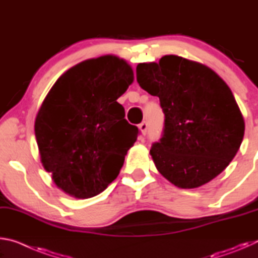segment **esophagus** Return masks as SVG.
<instances>
[{"instance_id": "obj_1", "label": "esophagus", "mask_w": 258, "mask_h": 258, "mask_svg": "<svg viewBox=\"0 0 258 258\" xmlns=\"http://www.w3.org/2000/svg\"><path fill=\"white\" fill-rule=\"evenodd\" d=\"M139 128H140V131H141L143 135H146L147 134V130H148L147 121H142L141 124H139Z\"/></svg>"}]
</instances>
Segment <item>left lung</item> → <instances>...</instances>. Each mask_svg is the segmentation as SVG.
<instances>
[{
    "label": "left lung",
    "instance_id": "8db88e82",
    "mask_svg": "<svg viewBox=\"0 0 258 258\" xmlns=\"http://www.w3.org/2000/svg\"><path fill=\"white\" fill-rule=\"evenodd\" d=\"M137 81L159 98L165 115L163 134L150 149L161 175L192 189L223 172L244 134L243 117L226 83L211 68L177 55L139 63Z\"/></svg>",
    "mask_w": 258,
    "mask_h": 258
}]
</instances>
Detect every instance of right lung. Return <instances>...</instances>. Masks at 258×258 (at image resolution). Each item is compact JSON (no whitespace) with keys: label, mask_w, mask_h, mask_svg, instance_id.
<instances>
[{"label":"right lung","mask_w":258,"mask_h":258,"mask_svg":"<svg viewBox=\"0 0 258 258\" xmlns=\"http://www.w3.org/2000/svg\"><path fill=\"white\" fill-rule=\"evenodd\" d=\"M133 80L126 61L106 55L71 68L47 93L35 137L43 166L66 194L94 197L118 176L140 133L117 102Z\"/></svg>","instance_id":"1"}]
</instances>
